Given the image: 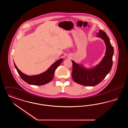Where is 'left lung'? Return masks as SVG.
<instances>
[{"label": "left lung", "mask_w": 128, "mask_h": 128, "mask_svg": "<svg viewBox=\"0 0 128 128\" xmlns=\"http://www.w3.org/2000/svg\"><path fill=\"white\" fill-rule=\"evenodd\" d=\"M96 36L102 39L106 46L104 56L100 62L93 68H86L82 65L72 62V78L76 83L81 85L94 86L101 82L109 73L112 67L114 48L106 34L99 30Z\"/></svg>", "instance_id": "1"}]
</instances>
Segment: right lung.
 <instances>
[{"instance_id":"1","label":"right lung","mask_w":128,"mask_h":128,"mask_svg":"<svg viewBox=\"0 0 128 128\" xmlns=\"http://www.w3.org/2000/svg\"><path fill=\"white\" fill-rule=\"evenodd\" d=\"M63 60L62 58H60L54 63L46 72L32 76H29L22 73L18 70L14 62V64L21 78L26 82L30 85H42L48 83L53 79L56 69L61 64Z\"/></svg>"}]
</instances>
